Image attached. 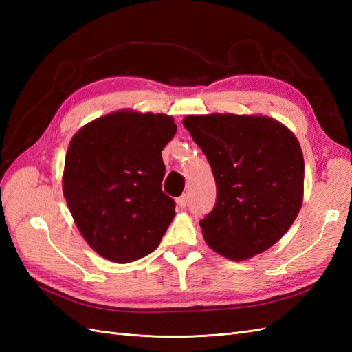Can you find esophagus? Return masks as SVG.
Segmentation results:
<instances>
[{
  "label": "esophagus",
  "instance_id": "obj_1",
  "mask_svg": "<svg viewBox=\"0 0 352 352\" xmlns=\"http://www.w3.org/2000/svg\"><path fill=\"white\" fill-rule=\"evenodd\" d=\"M177 206L180 208H186V206H188V195H182L180 198H177Z\"/></svg>",
  "mask_w": 352,
  "mask_h": 352
}]
</instances>
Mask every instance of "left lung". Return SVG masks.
<instances>
[{
	"mask_svg": "<svg viewBox=\"0 0 352 352\" xmlns=\"http://www.w3.org/2000/svg\"><path fill=\"white\" fill-rule=\"evenodd\" d=\"M216 182V204L199 226L207 245L230 260L263 252L286 234L304 195V157L286 125L263 115L183 119Z\"/></svg>",
	"mask_w": 352,
	"mask_h": 352,
	"instance_id": "8db88e82",
	"label": "left lung"
}]
</instances>
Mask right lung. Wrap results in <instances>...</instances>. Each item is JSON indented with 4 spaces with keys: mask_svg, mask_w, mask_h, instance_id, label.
I'll return each instance as SVG.
<instances>
[{
    "mask_svg": "<svg viewBox=\"0 0 352 352\" xmlns=\"http://www.w3.org/2000/svg\"><path fill=\"white\" fill-rule=\"evenodd\" d=\"M174 118L118 110L80 129L65 159L63 195L89 246L115 263L151 254L175 216L162 190V149Z\"/></svg>",
    "mask_w": 352,
    "mask_h": 352,
    "instance_id": "1",
    "label": "right lung"
}]
</instances>
